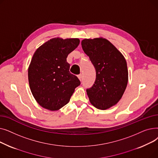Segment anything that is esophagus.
I'll list each match as a JSON object with an SVG mask.
<instances>
[{"mask_svg":"<svg viewBox=\"0 0 158 158\" xmlns=\"http://www.w3.org/2000/svg\"><path fill=\"white\" fill-rule=\"evenodd\" d=\"M78 78H79V79L81 81H82V74H79V75H78Z\"/></svg>","mask_w":158,"mask_h":158,"instance_id":"1","label":"esophagus"}]
</instances>
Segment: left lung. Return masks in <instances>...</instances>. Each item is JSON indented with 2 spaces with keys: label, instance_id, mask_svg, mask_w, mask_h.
Here are the masks:
<instances>
[{
  "label": "left lung",
  "instance_id": "8db88e82",
  "mask_svg": "<svg viewBox=\"0 0 158 158\" xmlns=\"http://www.w3.org/2000/svg\"><path fill=\"white\" fill-rule=\"evenodd\" d=\"M81 45L96 70L95 83L86 89L89 102L97 109H109L118 102L127 87L126 60L110 41L102 37L82 40Z\"/></svg>",
  "mask_w": 158,
  "mask_h": 158
}]
</instances>
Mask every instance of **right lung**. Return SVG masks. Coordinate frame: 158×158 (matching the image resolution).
<instances>
[{"mask_svg": "<svg viewBox=\"0 0 158 158\" xmlns=\"http://www.w3.org/2000/svg\"><path fill=\"white\" fill-rule=\"evenodd\" d=\"M80 42L78 38H54L39 47L28 69L32 94L40 106L50 111L61 109L70 101L81 82L69 72L66 57Z\"/></svg>", "mask_w": 158, "mask_h": 158, "instance_id": "1", "label": "right lung"}]
</instances>
